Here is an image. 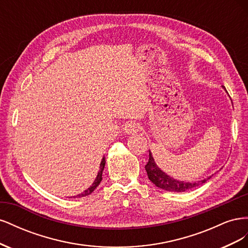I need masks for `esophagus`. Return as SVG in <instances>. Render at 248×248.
I'll use <instances>...</instances> for the list:
<instances>
[{
    "label": "esophagus",
    "instance_id": "34e87169",
    "mask_svg": "<svg viewBox=\"0 0 248 248\" xmlns=\"http://www.w3.org/2000/svg\"><path fill=\"white\" fill-rule=\"evenodd\" d=\"M124 130L127 134H134L140 130V124L136 121L127 122L124 126Z\"/></svg>",
    "mask_w": 248,
    "mask_h": 248
}]
</instances>
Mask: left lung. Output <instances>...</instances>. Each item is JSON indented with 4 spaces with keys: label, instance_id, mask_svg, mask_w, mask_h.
<instances>
[{
    "label": "left lung",
    "instance_id": "obj_1",
    "mask_svg": "<svg viewBox=\"0 0 248 248\" xmlns=\"http://www.w3.org/2000/svg\"><path fill=\"white\" fill-rule=\"evenodd\" d=\"M145 169L150 181H152V183L155 184L157 187H159V188L168 190V191L183 192L193 188V187L199 186L200 184L205 183L207 181V179H204V180H201L199 182L190 183V182L178 181V180L170 177L169 175L166 174V172L162 171L158 167H157V164L155 163L152 153L150 150H149V161L145 166ZM210 178L211 177H209L208 179Z\"/></svg>",
    "mask_w": 248,
    "mask_h": 248
}]
</instances>
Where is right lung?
<instances>
[{
	"mask_svg": "<svg viewBox=\"0 0 248 248\" xmlns=\"http://www.w3.org/2000/svg\"><path fill=\"white\" fill-rule=\"evenodd\" d=\"M104 166H106V157L103 156V158H102V160H101V162H100L99 171H98V174H97V177H96V179H95V181L93 182V184H92L91 186H90L87 190H85L84 192H81V193L78 194L77 197H73V198H82V197H86V196H89V194H91V193L95 190L96 187L100 184L101 180H102V171H103ZM70 198H72V197H70Z\"/></svg>",
	"mask_w": 248,
	"mask_h": 248,
	"instance_id": "add662e5",
	"label": "right lung"
}]
</instances>
